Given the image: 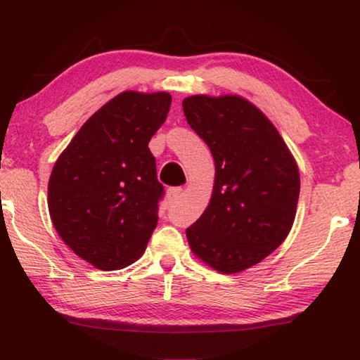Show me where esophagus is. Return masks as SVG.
I'll use <instances>...</instances> for the list:
<instances>
[{
	"instance_id": "34e87169",
	"label": "esophagus",
	"mask_w": 360,
	"mask_h": 360,
	"mask_svg": "<svg viewBox=\"0 0 360 360\" xmlns=\"http://www.w3.org/2000/svg\"><path fill=\"white\" fill-rule=\"evenodd\" d=\"M181 193H184V190L179 188V186H176V188H169L167 190V200H169V202H175L176 200H180Z\"/></svg>"
}]
</instances>
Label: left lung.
Wrapping results in <instances>:
<instances>
[{"label": "left lung", "instance_id": "obj_1", "mask_svg": "<svg viewBox=\"0 0 360 360\" xmlns=\"http://www.w3.org/2000/svg\"><path fill=\"white\" fill-rule=\"evenodd\" d=\"M181 105L216 167L210 205L186 229L190 248L219 273H242L289 236L300 193L299 167L274 124L248 98L196 94Z\"/></svg>", "mask_w": 360, "mask_h": 360}]
</instances>
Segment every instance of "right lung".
<instances>
[{
    "instance_id": "add662e5",
    "label": "right lung",
    "mask_w": 360,
    "mask_h": 360,
    "mask_svg": "<svg viewBox=\"0 0 360 360\" xmlns=\"http://www.w3.org/2000/svg\"><path fill=\"white\" fill-rule=\"evenodd\" d=\"M169 92L124 91L82 124L49 180L51 222L77 257L102 271L144 253L164 186L148 144L167 118Z\"/></svg>"
}]
</instances>
